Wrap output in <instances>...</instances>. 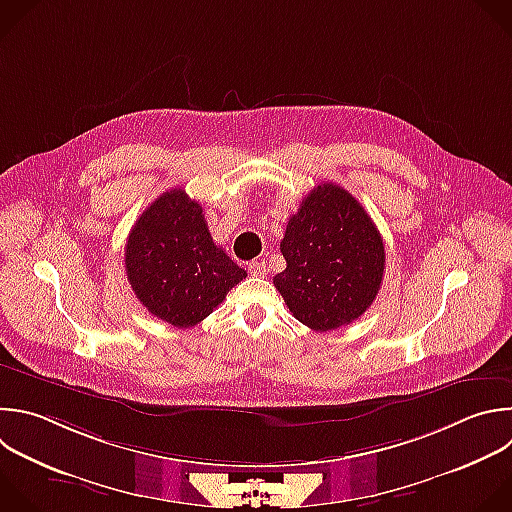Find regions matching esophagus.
<instances>
[{
	"label": "esophagus",
	"mask_w": 512,
	"mask_h": 512,
	"mask_svg": "<svg viewBox=\"0 0 512 512\" xmlns=\"http://www.w3.org/2000/svg\"><path fill=\"white\" fill-rule=\"evenodd\" d=\"M247 269H249V273H251L253 277H265V275H267V265H265V261H251Z\"/></svg>",
	"instance_id": "34e87169"
}]
</instances>
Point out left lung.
Instances as JSON below:
<instances>
[{"instance_id":"left-lung-1","label":"left lung","mask_w":512,"mask_h":512,"mask_svg":"<svg viewBox=\"0 0 512 512\" xmlns=\"http://www.w3.org/2000/svg\"><path fill=\"white\" fill-rule=\"evenodd\" d=\"M279 249L287 267L273 283L293 317L313 331L352 323L380 291L382 235L364 207L333 183L317 185L301 201Z\"/></svg>"}]
</instances>
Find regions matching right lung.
<instances>
[{
	"label": "right lung",
	"instance_id": "add662e5",
	"mask_svg": "<svg viewBox=\"0 0 512 512\" xmlns=\"http://www.w3.org/2000/svg\"><path fill=\"white\" fill-rule=\"evenodd\" d=\"M124 267L136 299L158 319L187 329L247 277L215 245L203 207L183 189L162 193L128 233Z\"/></svg>",
	"mask_w": 512,
	"mask_h": 512
}]
</instances>
